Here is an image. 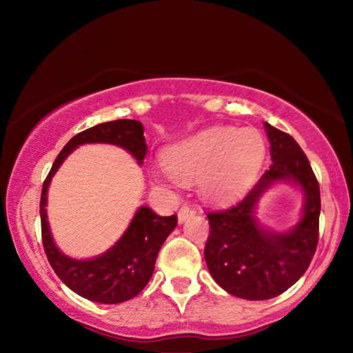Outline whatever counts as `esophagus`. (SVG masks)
<instances>
[{
    "mask_svg": "<svg viewBox=\"0 0 353 353\" xmlns=\"http://www.w3.org/2000/svg\"><path fill=\"white\" fill-rule=\"evenodd\" d=\"M191 214H192V207L191 205H188V204L181 205V209L178 210V220H180V223H181V221H185Z\"/></svg>",
    "mask_w": 353,
    "mask_h": 353,
    "instance_id": "esophagus-1",
    "label": "esophagus"
}]
</instances>
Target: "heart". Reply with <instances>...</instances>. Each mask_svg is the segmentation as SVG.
<instances>
[{"label":"heart","instance_id":"obj_1","mask_svg":"<svg viewBox=\"0 0 353 353\" xmlns=\"http://www.w3.org/2000/svg\"><path fill=\"white\" fill-rule=\"evenodd\" d=\"M263 137L254 128L214 127L167 148L163 167L154 172L157 181L197 180L207 199L231 201L238 197L262 167Z\"/></svg>","mask_w":353,"mask_h":353}]
</instances>
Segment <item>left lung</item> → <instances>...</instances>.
<instances>
[{"label": "left lung", "instance_id": "1", "mask_svg": "<svg viewBox=\"0 0 353 353\" xmlns=\"http://www.w3.org/2000/svg\"><path fill=\"white\" fill-rule=\"evenodd\" d=\"M265 128L272 165L238 204L207 212V268L226 292L248 301H267L288 291L307 272L320 230V185L305 152L289 133L267 122ZM276 181L297 182L306 194L303 220L288 234L263 230L253 216L258 197Z\"/></svg>", "mask_w": 353, "mask_h": 353}]
</instances>
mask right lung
<instances>
[{"label":"right lung","mask_w":353,"mask_h":353,"mask_svg":"<svg viewBox=\"0 0 353 353\" xmlns=\"http://www.w3.org/2000/svg\"><path fill=\"white\" fill-rule=\"evenodd\" d=\"M143 133V123L128 119L99 123L80 132L59 152L43 183L40 216L45 254L61 281L88 301L120 303L137 297L151 279L159 250L167 236L175 230L178 219L176 215L161 216L149 207H139L128 230L112 249L91 260L69 259L59 252L51 238L45 209L48 186L64 159L77 146L86 143H109L127 149L141 165L148 154Z\"/></svg>","instance_id":"1"}]
</instances>
